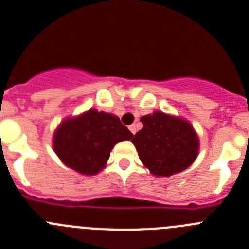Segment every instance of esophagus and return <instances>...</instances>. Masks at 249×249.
I'll list each match as a JSON object with an SVG mask.
<instances>
[{
  "label": "esophagus",
  "mask_w": 249,
  "mask_h": 249,
  "mask_svg": "<svg viewBox=\"0 0 249 249\" xmlns=\"http://www.w3.org/2000/svg\"><path fill=\"white\" fill-rule=\"evenodd\" d=\"M128 128H129V131H131L132 133H133V135H135L136 132H137V128H136V126H135V124H131V126H129Z\"/></svg>",
  "instance_id": "esophagus-1"
}]
</instances>
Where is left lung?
I'll return each mask as SVG.
<instances>
[{"label":"left lung","instance_id":"obj_1","mask_svg":"<svg viewBox=\"0 0 249 249\" xmlns=\"http://www.w3.org/2000/svg\"><path fill=\"white\" fill-rule=\"evenodd\" d=\"M143 128L132 142L141 162L152 175L168 177L182 172L198 156V136L183 118L156 111L141 117Z\"/></svg>","mask_w":249,"mask_h":249}]
</instances>
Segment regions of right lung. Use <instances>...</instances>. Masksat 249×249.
<instances>
[{
  "label": "right lung",
  "instance_id": "obj_1",
  "mask_svg": "<svg viewBox=\"0 0 249 249\" xmlns=\"http://www.w3.org/2000/svg\"><path fill=\"white\" fill-rule=\"evenodd\" d=\"M132 137L117 116L89 109L62 121L53 135V149L67 167L93 176L105 168L114 144Z\"/></svg>",
  "mask_w": 249,
  "mask_h": 249
}]
</instances>
